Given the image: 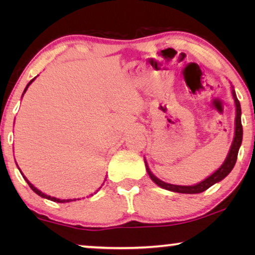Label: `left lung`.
Segmentation results:
<instances>
[{"label":"left lung","instance_id":"left-lung-1","mask_svg":"<svg viewBox=\"0 0 255 255\" xmlns=\"http://www.w3.org/2000/svg\"><path fill=\"white\" fill-rule=\"evenodd\" d=\"M232 95L233 99H235V103H236V111H237V116H236V133H235V139H233L231 149H230L229 155L224 163L221 166V168H218L216 172L207 177L204 181L202 182L195 184V186H175V184H169L163 182V181L159 180L158 177H155L149 170L148 166L146 165V169H147V173L151 179L154 181V182L160 186L163 189L167 190H172L175 191V193H182V194H198L202 193V191L207 190L208 188H210L212 184L219 182V181L224 179L225 176L229 175V173L233 169V167L236 165L237 158H238V152H239V147L242 145L243 141V125H242V108H240V103L238 99H237V95L235 93V90H232Z\"/></svg>","mask_w":255,"mask_h":255}]
</instances>
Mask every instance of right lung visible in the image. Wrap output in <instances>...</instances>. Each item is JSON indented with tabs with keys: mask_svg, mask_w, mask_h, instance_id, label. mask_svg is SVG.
<instances>
[{
	"mask_svg": "<svg viewBox=\"0 0 255 255\" xmlns=\"http://www.w3.org/2000/svg\"><path fill=\"white\" fill-rule=\"evenodd\" d=\"M33 80H34V79H32V80H31V81L29 82V83H27L26 88H25V89H24V93H25V92H26L27 87H29V85H30V83H31V82H32V81H33ZM23 177H24V179H25V181H26V182H27V184H29V186H30V188H31V189H32V190L34 191V193H36L37 195H39V196H41V197H45V198H47V200H51V201H53V202H58V203H64V202H69V201H73V200H59V198H55V197H51V196H47V195H45V194H43V193H41V191H40V190H38L36 187H33V186H32V184H31V183L29 182V181H27V180H26V177H25V176H24V175H23ZM74 201H75V200H74Z\"/></svg>",
	"mask_w": 255,
	"mask_h": 255,
	"instance_id": "right-lung-1",
	"label": "right lung"
}]
</instances>
